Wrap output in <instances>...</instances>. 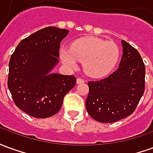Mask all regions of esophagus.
I'll use <instances>...</instances> for the list:
<instances>
[{"label": "esophagus", "instance_id": "obj_1", "mask_svg": "<svg viewBox=\"0 0 153 153\" xmlns=\"http://www.w3.org/2000/svg\"><path fill=\"white\" fill-rule=\"evenodd\" d=\"M77 83L79 84V83H84V80L83 79H80V78H78L76 80Z\"/></svg>", "mask_w": 153, "mask_h": 153}]
</instances>
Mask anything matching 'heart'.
<instances>
[{
    "mask_svg": "<svg viewBox=\"0 0 153 153\" xmlns=\"http://www.w3.org/2000/svg\"><path fill=\"white\" fill-rule=\"evenodd\" d=\"M60 57L70 69H75L78 60L83 61V69L95 78L105 76L111 72L120 57V49L112 41L94 37H84L74 41L70 48L61 47Z\"/></svg>",
    "mask_w": 153,
    "mask_h": 153,
    "instance_id": "1",
    "label": "heart"
}]
</instances>
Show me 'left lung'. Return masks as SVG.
Here are the masks:
<instances>
[{
	"label": "left lung",
	"instance_id": "obj_1",
	"mask_svg": "<svg viewBox=\"0 0 153 153\" xmlns=\"http://www.w3.org/2000/svg\"><path fill=\"white\" fill-rule=\"evenodd\" d=\"M119 68L99 81H89L86 109L97 121L113 123L134 111L145 88V66L140 54L125 41Z\"/></svg>",
	"mask_w": 153,
	"mask_h": 153
}]
</instances>
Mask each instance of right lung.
Returning <instances> with one entry per match:
<instances>
[{"label": "right lung", "instance_id": "1", "mask_svg": "<svg viewBox=\"0 0 153 153\" xmlns=\"http://www.w3.org/2000/svg\"><path fill=\"white\" fill-rule=\"evenodd\" d=\"M68 33L56 27L42 28L23 39L11 55L9 90L17 107L33 117L56 115L76 83L73 75L51 72L59 63L60 42Z\"/></svg>", "mask_w": 153, "mask_h": 153}]
</instances>
